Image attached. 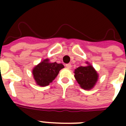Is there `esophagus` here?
<instances>
[{
  "mask_svg": "<svg viewBox=\"0 0 126 126\" xmlns=\"http://www.w3.org/2000/svg\"><path fill=\"white\" fill-rule=\"evenodd\" d=\"M65 66H66V67H67V69H71V67H72V66H71V63H68V64H66V65H65Z\"/></svg>",
  "mask_w": 126,
  "mask_h": 126,
  "instance_id": "esophagus-1",
  "label": "esophagus"
}]
</instances>
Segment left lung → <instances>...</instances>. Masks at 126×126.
Returning <instances> with one entry per match:
<instances>
[{
  "instance_id": "1",
  "label": "left lung",
  "mask_w": 126,
  "mask_h": 126,
  "mask_svg": "<svg viewBox=\"0 0 126 126\" xmlns=\"http://www.w3.org/2000/svg\"><path fill=\"white\" fill-rule=\"evenodd\" d=\"M75 77L81 88L84 90H90L95 84L98 75L92 65L79 67L75 71Z\"/></svg>"
}]
</instances>
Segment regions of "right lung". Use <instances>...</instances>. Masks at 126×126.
I'll return each instance as SVG.
<instances>
[{
  "mask_svg": "<svg viewBox=\"0 0 126 126\" xmlns=\"http://www.w3.org/2000/svg\"><path fill=\"white\" fill-rule=\"evenodd\" d=\"M63 68L64 66L62 64L49 63L48 59H45L34 67L32 74L36 84L40 86H46L55 79Z\"/></svg>",
  "mask_w": 126,
  "mask_h": 126,
  "instance_id": "add662e5",
  "label": "right lung"
}]
</instances>
